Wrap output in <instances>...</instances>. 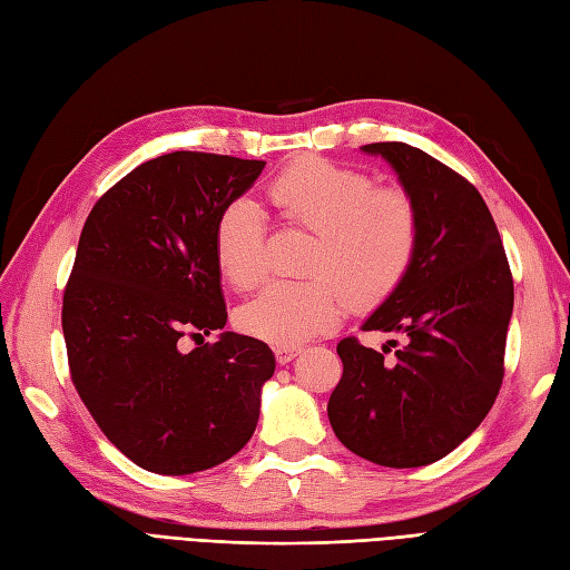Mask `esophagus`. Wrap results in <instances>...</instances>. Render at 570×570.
<instances>
[{
    "label": "esophagus",
    "mask_w": 570,
    "mask_h": 570,
    "mask_svg": "<svg viewBox=\"0 0 570 570\" xmlns=\"http://www.w3.org/2000/svg\"><path fill=\"white\" fill-rule=\"evenodd\" d=\"M301 354V346H291V344H282L274 348V356H276V363H282V366H286V363L294 361L296 356Z\"/></svg>",
    "instance_id": "esophagus-1"
}]
</instances>
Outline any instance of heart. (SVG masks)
Returning a JSON list of instances; mask_svg holds the SVG:
<instances>
[{"label": "heart", "instance_id": "heart-1", "mask_svg": "<svg viewBox=\"0 0 570 570\" xmlns=\"http://www.w3.org/2000/svg\"><path fill=\"white\" fill-rule=\"evenodd\" d=\"M269 204L284 224L313 233L305 284L269 286L236 311L240 332L269 344H301L340 325L352 293L358 305L385 301L410 274L421 222L414 199L375 187L366 173L325 158H298L272 180ZM218 272L238 291L267 274L265 228L253 202L236 199L214 226Z\"/></svg>", "mask_w": 570, "mask_h": 570}]
</instances>
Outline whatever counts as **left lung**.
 Instances as JSON below:
<instances>
[{"mask_svg":"<svg viewBox=\"0 0 570 570\" xmlns=\"http://www.w3.org/2000/svg\"><path fill=\"white\" fill-rule=\"evenodd\" d=\"M397 173L419 209L414 265L363 330L404 334L375 352L346 337L327 416L358 458L383 466H424L470 435L503 383L513 315V276L499 228L476 187L404 141L361 146Z\"/></svg>","mask_w":570,"mask_h":570,"instance_id":"obj_1","label":"left lung"}]
</instances>
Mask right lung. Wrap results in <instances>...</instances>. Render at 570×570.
Masks as SVG:
<instances>
[{
    "mask_svg": "<svg viewBox=\"0 0 570 570\" xmlns=\"http://www.w3.org/2000/svg\"><path fill=\"white\" fill-rule=\"evenodd\" d=\"M262 168L218 154L158 156L112 185L83 224L62 303L71 383L141 470H209L255 433L272 348L236 332L187 354L178 342L226 325L214 226Z\"/></svg>",
    "mask_w": 570,
    "mask_h": 570,
    "instance_id": "right-lung-1",
    "label": "right lung"
}]
</instances>
